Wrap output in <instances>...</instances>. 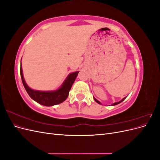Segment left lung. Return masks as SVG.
Returning a JSON list of instances; mask_svg holds the SVG:
<instances>
[{
	"label": "left lung",
	"instance_id": "8db88e82",
	"mask_svg": "<svg viewBox=\"0 0 160 160\" xmlns=\"http://www.w3.org/2000/svg\"><path fill=\"white\" fill-rule=\"evenodd\" d=\"M127 98V97H125V98H123L122 100H121V101H118V102H115V103H113V104H111V105H118V104H119V103H122V101H124L125 100V98ZM93 99H94V100L96 101V102L97 103H99V104H101V102H100V101H99L98 99H96L95 98H93Z\"/></svg>",
	"mask_w": 160,
	"mask_h": 160
}]
</instances>
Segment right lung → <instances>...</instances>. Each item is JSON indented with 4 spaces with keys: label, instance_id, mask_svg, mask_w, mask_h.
<instances>
[{
    "label": "right lung",
    "instance_id": "add662e5",
    "mask_svg": "<svg viewBox=\"0 0 160 160\" xmlns=\"http://www.w3.org/2000/svg\"><path fill=\"white\" fill-rule=\"evenodd\" d=\"M79 71H75L69 73L67 78L62 83L60 88L54 91H38L34 90L28 86L24 79L22 65H21V77L22 84L31 97V98L35 101L36 102L45 106H52L59 104L67 98L69 92L77 76L78 75Z\"/></svg>",
    "mask_w": 160,
    "mask_h": 160
}]
</instances>
